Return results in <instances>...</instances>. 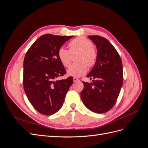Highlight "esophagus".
I'll use <instances>...</instances> for the list:
<instances>
[{"label":"esophagus","mask_w":148,"mask_h":148,"mask_svg":"<svg viewBox=\"0 0 148 148\" xmlns=\"http://www.w3.org/2000/svg\"><path fill=\"white\" fill-rule=\"evenodd\" d=\"M79 79L78 78H75V77L73 78V82H77L79 81Z\"/></svg>","instance_id":"obj_1"}]
</instances>
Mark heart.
Returning a JSON list of instances; mask_svg holds the SVG:
<instances>
[{
  "label": "heart",
  "mask_w": 148,
  "mask_h": 148,
  "mask_svg": "<svg viewBox=\"0 0 148 148\" xmlns=\"http://www.w3.org/2000/svg\"><path fill=\"white\" fill-rule=\"evenodd\" d=\"M69 50L60 47L58 51V57L65 67H69L71 63V55L78 53L76 58L77 64H72L67 70L71 77H79L87 71V66L91 67L96 64L97 53L92 47V42L88 39L80 36L76 38L69 44Z\"/></svg>",
  "instance_id": "b5f03b06"
}]
</instances>
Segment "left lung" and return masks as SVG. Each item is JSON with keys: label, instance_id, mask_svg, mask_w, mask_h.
<instances>
[{"label": "left lung", "instance_id": "8db88e82", "mask_svg": "<svg viewBox=\"0 0 148 148\" xmlns=\"http://www.w3.org/2000/svg\"><path fill=\"white\" fill-rule=\"evenodd\" d=\"M97 47L96 64L87 77L92 83L82 82L81 98L88 109L98 114L106 113L115 105L123 84L121 58L108 40L100 36H89Z\"/></svg>", "mask_w": 148, "mask_h": 148}]
</instances>
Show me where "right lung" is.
I'll return each mask as SVG.
<instances>
[{
    "instance_id": "obj_1",
    "label": "right lung",
    "mask_w": 148,
    "mask_h": 148,
    "mask_svg": "<svg viewBox=\"0 0 148 148\" xmlns=\"http://www.w3.org/2000/svg\"><path fill=\"white\" fill-rule=\"evenodd\" d=\"M73 36L46 34L40 36L26 52L23 62V88L30 103L38 112L51 115L59 110L73 77L56 80L66 74L58 51Z\"/></svg>"
}]
</instances>
